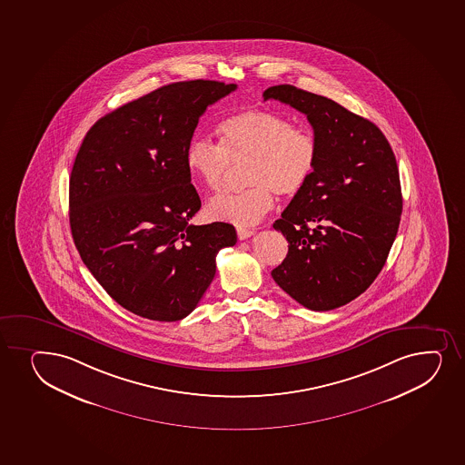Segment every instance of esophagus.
Returning a JSON list of instances; mask_svg holds the SVG:
<instances>
[{"label": "esophagus", "instance_id": "obj_1", "mask_svg": "<svg viewBox=\"0 0 465 465\" xmlns=\"http://www.w3.org/2000/svg\"><path fill=\"white\" fill-rule=\"evenodd\" d=\"M236 233H238V238H240L241 241H244L253 235V230L245 229V227H238Z\"/></svg>", "mask_w": 465, "mask_h": 465}]
</instances>
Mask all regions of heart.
Wrapping results in <instances>:
<instances>
[{
    "instance_id": "obj_1",
    "label": "heart",
    "mask_w": 465,
    "mask_h": 465,
    "mask_svg": "<svg viewBox=\"0 0 465 465\" xmlns=\"http://www.w3.org/2000/svg\"><path fill=\"white\" fill-rule=\"evenodd\" d=\"M220 143L194 137L185 152V167L209 190L224 185L232 163H244L249 187L214 196L207 205L213 220L247 227L273 207L275 192L298 194L311 183L320 159L319 139L306 126L272 110H244L218 126Z\"/></svg>"
}]
</instances>
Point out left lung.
I'll return each instance as SVG.
<instances>
[{
	"label": "left lung",
	"mask_w": 465,
	"mask_h": 465,
	"mask_svg": "<svg viewBox=\"0 0 465 465\" xmlns=\"http://www.w3.org/2000/svg\"><path fill=\"white\" fill-rule=\"evenodd\" d=\"M264 100L303 113L319 139L311 183L275 221L289 251L272 278L311 311L350 303L376 280L396 240L402 192L396 156L379 128L334 100L292 84Z\"/></svg>",
	"instance_id": "8db88e82"
}]
</instances>
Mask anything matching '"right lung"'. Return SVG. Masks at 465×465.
<instances>
[{"mask_svg": "<svg viewBox=\"0 0 465 465\" xmlns=\"http://www.w3.org/2000/svg\"><path fill=\"white\" fill-rule=\"evenodd\" d=\"M236 84H167L108 113L86 133L69 178L74 242L114 302L156 322L198 306L216 253L236 244L225 223L188 224L201 199L185 167L199 117Z\"/></svg>", "mask_w": 465, "mask_h": 465, "instance_id": "add662e5", "label": "right lung"}]
</instances>
